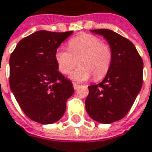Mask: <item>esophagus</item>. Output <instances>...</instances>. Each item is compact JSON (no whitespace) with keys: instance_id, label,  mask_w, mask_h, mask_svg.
Instances as JSON below:
<instances>
[{"instance_id":"1","label":"esophagus","mask_w":152,"mask_h":152,"mask_svg":"<svg viewBox=\"0 0 152 152\" xmlns=\"http://www.w3.org/2000/svg\"><path fill=\"white\" fill-rule=\"evenodd\" d=\"M73 87H74V89L75 90H77L79 87H80V85L78 84V83H73Z\"/></svg>"}]
</instances>
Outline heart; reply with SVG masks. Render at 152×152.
I'll list each match as a JSON object with an SVG mask.
<instances>
[{
  "mask_svg": "<svg viewBox=\"0 0 152 152\" xmlns=\"http://www.w3.org/2000/svg\"><path fill=\"white\" fill-rule=\"evenodd\" d=\"M55 58L59 71L69 74L77 82L85 81L93 76L95 80H100L106 76L111 67L113 50L110 45L104 43L95 35H82L72 38L69 42V49L60 47L56 49Z\"/></svg>",
  "mask_w": 152,
  "mask_h": 152,
  "instance_id": "obj_1",
  "label": "heart"
}]
</instances>
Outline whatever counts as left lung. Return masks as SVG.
Instances as JSON below:
<instances>
[{"instance_id": "8db88e82", "label": "left lung", "mask_w": 152, "mask_h": 152, "mask_svg": "<svg viewBox=\"0 0 152 152\" xmlns=\"http://www.w3.org/2000/svg\"><path fill=\"white\" fill-rule=\"evenodd\" d=\"M104 36L113 50L111 67L104 80L88 87L86 111L101 124H111L126 116L143 84L144 62L134 44L110 29H93Z\"/></svg>"}]
</instances>
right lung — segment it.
I'll list each match as a JSON object with an SVG mask.
<instances>
[{"label":"right lung","mask_w":152,"mask_h":152,"mask_svg":"<svg viewBox=\"0 0 152 152\" xmlns=\"http://www.w3.org/2000/svg\"><path fill=\"white\" fill-rule=\"evenodd\" d=\"M72 33L37 31L21 39L10 56V89L25 115L42 124L57 122L74 93L55 58L57 48Z\"/></svg>","instance_id":"obj_1"}]
</instances>
